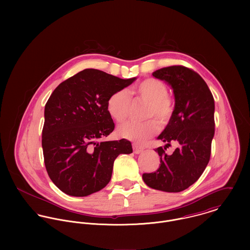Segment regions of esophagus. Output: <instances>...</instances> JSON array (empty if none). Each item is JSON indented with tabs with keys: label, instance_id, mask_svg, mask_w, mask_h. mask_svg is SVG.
<instances>
[{
	"label": "esophagus",
	"instance_id": "esophagus-1",
	"mask_svg": "<svg viewBox=\"0 0 250 250\" xmlns=\"http://www.w3.org/2000/svg\"><path fill=\"white\" fill-rule=\"evenodd\" d=\"M143 146H140V145H138V144H136V143H134L133 144V150H134V153L135 154H140V153H142L143 151Z\"/></svg>",
	"mask_w": 250,
	"mask_h": 250
}]
</instances>
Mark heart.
I'll list each match as a JSON object with an SVG mask.
<instances>
[{"label":"heart","mask_w":250,"mask_h":250,"mask_svg":"<svg viewBox=\"0 0 250 250\" xmlns=\"http://www.w3.org/2000/svg\"><path fill=\"white\" fill-rule=\"evenodd\" d=\"M132 94L138 101L147 104L143 117L149 120L143 123H124L118 127L117 134L123 139L143 142L156 134L158 126L164 128L171 121L175 112V102L168 94L167 85L155 78L142 81L133 88ZM131 106L132 98L127 89L113 92L107 101V112L117 123L128 118Z\"/></svg>","instance_id":"b5f03b06"}]
</instances>
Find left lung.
<instances>
[{
  "label": "left lung",
  "mask_w": 250,
  "mask_h": 250,
  "mask_svg": "<svg viewBox=\"0 0 250 250\" xmlns=\"http://www.w3.org/2000/svg\"><path fill=\"white\" fill-rule=\"evenodd\" d=\"M173 88L175 112L158 137L166 146L157 148L161 166L157 171L143 173L144 183L155 189L179 192L194 184L204 172L211 157L214 135V101L202 77L190 68L172 65L152 74ZM179 146L171 155L165 150Z\"/></svg>",
  "instance_id": "left-lung-1"
}]
</instances>
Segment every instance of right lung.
I'll use <instances>...</instances> for the list:
<instances>
[{
	"label": "right lung",
	"mask_w": 250,
	"mask_h": 250,
	"mask_svg": "<svg viewBox=\"0 0 250 250\" xmlns=\"http://www.w3.org/2000/svg\"><path fill=\"white\" fill-rule=\"evenodd\" d=\"M97 69H84L60 83L45 105L42 148L47 173L64 193L86 196L105 188L113 162L133 152L132 144L99 142L114 130L108 97L131 84Z\"/></svg>",
	"instance_id": "add662e5"
}]
</instances>
